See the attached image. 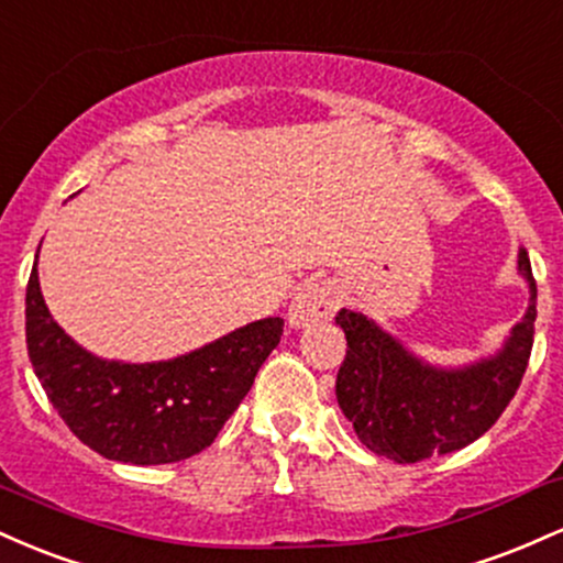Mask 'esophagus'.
I'll use <instances>...</instances> for the list:
<instances>
[{"mask_svg":"<svg viewBox=\"0 0 563 563\" xmlns=\"http://www.w3.org/2000/svg\"><path fill=\"white\" fill-rule=\"evenodd\" d=\"M335 288L331 280H307L296 294L294 303L288 309V322L294 328H307L312 322H322V320H331L335 312Z\"/></svg>","mask_w":563,"mask_h":563,"instance_id":"esophagus-1","label":"esophagus"}]
</instances>
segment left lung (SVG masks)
I'll return each mask as SVG.
<instances>
[{"label":"left lung","mask_w":563,"mask_h":563,"mask_svg":"<svg viewBox=\"0 0 563 563\" xmlns=\"http://www.w3.org/2000/svg\"><path fill=\"white\" fill-rule=\"evenodd\" d=\"M519 269L532 290L525 320L497 357L463 371L423 365L363 314H335L346 333L335 399L367 450L394 463H421L466 448L503 416L525 378L538 318V286L525 249Z\"/></svg>","instance_id":"obj_1"}]
</instances>
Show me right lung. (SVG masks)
I'll use <instances>...</instances> for the list:
<instances>
[{
	"instance_id": "right-lung-1",
	"label": "right lung",
	"mask_w": 563,
	"mask_h": 563,
	"mask_svg": "<svg viewBox=\"0 0 563 563\" xmlns=\"http://www.w3.org/2000/svg\"><path fill=\"white\" fill-rule=\"evenodd\" d=\"M280 335L283 320L264 318L169 363H106L53 320L36 264L25 288V346L57 416L89 450L134 466L177 463L209 448Z\"/></svg>"
}]
</instances>
